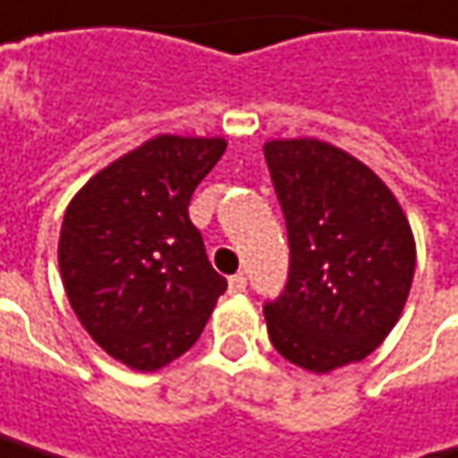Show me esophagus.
<instances>
[{"mask_svg": "<svg viewBox=\"0 0 458 458\" xmlns=\"http://www.w3.org/2000/svg\"><path fill=\"white\" fill-rule=\"evenodd\" d=\"M230 293H243L246 291V275H233L228 280Z\"/></svg>", "mask_w": 458, "mask_h": 458, "instance_id": "1", "label": "esophagus"}]
</instances>
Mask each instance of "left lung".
Instances as JSON below:
<instances>
[{
  "label": "left lung",
  "instance_id": "8db88e82",
  "mask_svg": "<svg viewBox=\"0 0 458 458\" xmlns=\"http://www.w3.org/2000/svg\"><path fill=\"white\" fill-rule=\"evenodd\" d=\"M265 159L291 246L285 291L265 307L272 346L317 375L361 361L409 299L411 225L394 191L338 146L272 139Z\"/></svg>",
  "mask_w": 458,
  "mask_h": 458
}]
</instances>
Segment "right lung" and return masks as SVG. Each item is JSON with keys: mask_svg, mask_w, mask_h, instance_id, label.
<instances>
[{"mask_svg": "<svg viewBox=\"0 0 458 458\" xmlns=\"http://www.w3.org/2000/svg\"><path fill=\"white\" fill-rule=\"evenodd\" d=\"M225 146L220 136H154L67 204L57 246L67 301L99 349L136 372L183 356L228 288L188 217Z\"/></svg>", "mask_w": 458, "mask_h": 458, "instance_id": "right-lung-1", "label": "right lung"}]
</instances>
